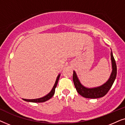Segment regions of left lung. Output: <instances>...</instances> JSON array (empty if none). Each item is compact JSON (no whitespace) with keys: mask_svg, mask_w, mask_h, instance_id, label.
I'll return each instance as SVG.
<instances>
[{"mask_svg":"<svg viewBox=\"0 0 125 125\" xmlns=\"http://www.w3.org/2000/svg\"><path fill=\"white\" fill-rule=\"evenodd\" d=\"M111 60L112 64V72L111 73L110 78L101 86L93 88H88L83 86L80 83L77 76L75 71H73V80L76 90L80 95L83 97L88 98H98L104 97L106 94L111 87L112 86L117 76V65L115 59L113 55L112 52H111Z\"/></svg>","mask_w":125,"mask_h":125,"instance_id":"left-lung-1","label":"left lung"}]
</instances>
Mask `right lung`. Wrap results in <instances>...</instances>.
Instances as JSON below:
<instances>
[{
	"instance_id": "1",
	"label": "right lung",
	"mask_w": 125,
	"mask_h": 125,
	"mask_svg": "<svg viewBox=\"0 0 125 125\" xmlns=\"http://www.w3.org/2000/svg\"><path fill=\"white\" fill-rule=\"evenodd\" d=\"M60 76V74H59L58 75L57 78H56L55 83H54L53 87L51 91L49 92V93L47 95H46L45 96H44L43 97H42V98H36V99H32V100H29V99H24L23 98V100L27 102H45L48 101L49 99L52 98V97L53 96L54 92H55V89L57 86L58 81H59Z\"/></svg>"
}]
</instances>
